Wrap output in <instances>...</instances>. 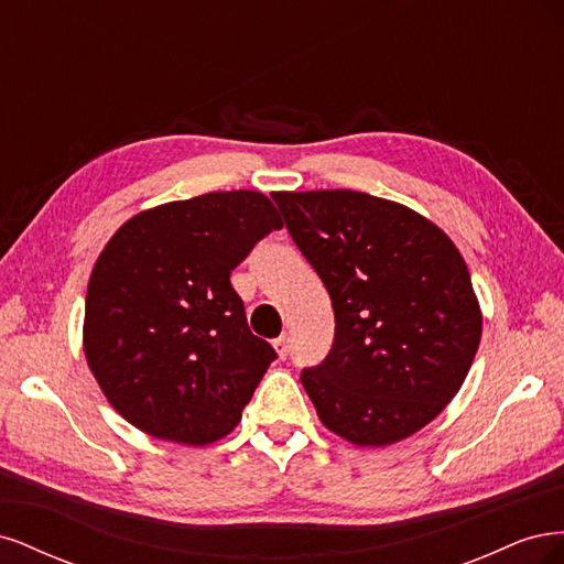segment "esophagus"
Returning a JSON list of instances; mask_svg holds the SVG:
<instances>
[{
    "label": "esophagus",
    "mask_w": 564,
    "mask_h": 564,
    "mask_svg": "<svg viewBox=\"0 0 564 564\" xmlns=\"http://www.w3.org/2000/svg\"><path fill=\"white\" fill-rule=\"evenodd\" d=\"M272 348H275L278 357H282V360H284V357L289 355V338H286V336L275 338V340H272Z\"/></svg>",
    "instance_id": "1"
}]
</instances>
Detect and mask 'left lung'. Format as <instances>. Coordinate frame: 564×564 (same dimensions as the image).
<instances>
[{
    "instance_id": "8db88e82",
    "label": "left lung",
    "mask_w": 564,
    "mask_h": 564,
    "mask_svg": "<svg viewBox=\"0 0 564 564\" xmlns=\"http://www.w3.org/2000/svg\"><path fill=\"white\" fill-rule=\"evenodd\" d=\"M327 286L336 336L301 383L317 416L357 447H388L445 412L482 336L464 256L433 220L357 191L272 193Z\"/></svg>"
}]
</instances>
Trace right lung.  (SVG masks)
Here are the masks:
<instances>
[{
    "label": "right lung",
    "mask_w": 564,
    "mask_h": 564,
    "mask_svg": "<svg viewBox=\"0 0 564 564\" xmlns=\"http://www.w3.org/2000/svg\"><path fill=\"white\" fill-rule=\"evenodd\" d=\"M278 228L263 193H207L139 212L98 253L84 357L133 429L204 447L242 421L275 350L251 334L230 270Z\"/></svg>",
    "instance_id": "1"
}]
</instances>
